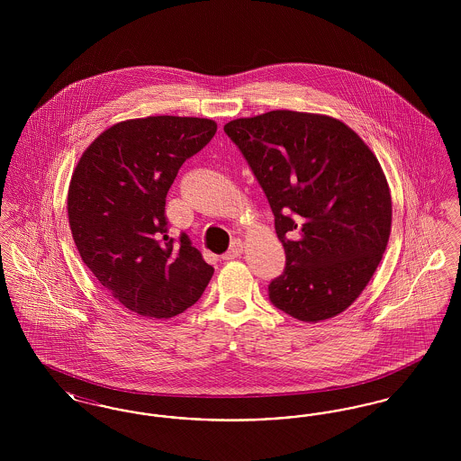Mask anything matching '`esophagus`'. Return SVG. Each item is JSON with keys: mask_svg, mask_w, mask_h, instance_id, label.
Listing matches in <instances>:
<instances>
[{"mask_svg": "<svg viewBox=\"0 0 461 461\" xmlns=\"http://www.w3.org/2000/svg\"><path fill=\"white\" fill-rule=\"evenodd\" d=\"M241 252H243V243H241V240H233L231 241V247L228 249V252L222 254V259H224V261L235 259V258L240 256Z\"/></svg>", "mask_w": 461, "mask_h": 461, "instance_id": "obj_1", "label": "esophagus"}]
</instances>
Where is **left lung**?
Wrapping results in <instances>:
<instances>
[{"mask_svg":"<svg viewBox=\"0 0 461 461\" xmlns=\"http://www.w3.org/2000/svg\"><path fill=\"white\" fill-rule=\"evenodd\" d=\"M267 197L285 249L269 301L306 323L346 311L372 280L385 252L393 200L380 162L342 121L271 110L230 121Z\"/></svg>","mask_w":461,"mask_h":461,"instance_id":"obj_1","label":"left lung"}]
</instances>
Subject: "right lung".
I'll return each instance as SVG.
<instances>
[{
	"label": "right lung",
	"mask_w": 461,
	"mask_h": 461,
	"mask_svg": "<svg viewBox=\"0 0 461 461\" xmlns=\"http://www.w3.org/2000/svg\"><path fill=\"white\" fill-rule=\"evenodd\" d=\"M218 131L211 119L152 115L110 126L83 152L67 212L83 263L115 301L149 320L194 306L214 275L188 235H167L166 195L183 162Z\"/></svg>",
	"instance_id": "add662e5"
}]
</instances>
